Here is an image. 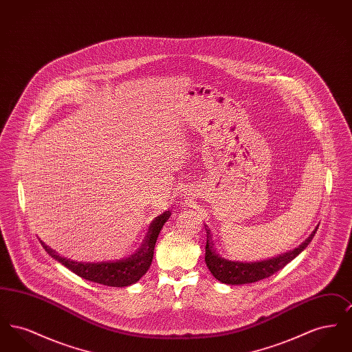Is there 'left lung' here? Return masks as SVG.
Wrapping results in <instances>:
<instances>
[{
	"mask_svg": "<svg viewBox=\"0 0 352 352\" xmlns=\"http://www.w3.org/2000/svg\"><path fill=\"white\" fill-rule=\"evenodd\" d=\"M318 228V227H317ZM317 228L314 232L310 234L301 245L293 251L281 253L277 257H272L263 261H254V263H239L231 261L220 257L212 243V237L210 234V230L207 231V243H206V264L212 273V276L223 284L243 285L257 283L260 280L268 278L276 272L281 270L286 264H289L292 260H294L301 253L309 243L313 240L314 234L317 232Z\"/></svg>",
	"mask_w": 352,
	"mask_h": 352,
	"instance_id": "8db88e82",
	"label": "left lung"
}]
</instances>
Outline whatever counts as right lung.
Segmentation results:
<instances>
[{
	"mask_svg": "<svg viewBox=\"0 0 352 352\" xmlns=\"http://www.w3.org/2000/svg\"><path fill=\"white\" fill-rule=\"evenodd\" d=\"M170 214L165 211L162 215L157 217L151 221L149 232L145 236L144 243L138 248V251L131 257L118 260V261H102V263H78L66 257H60L56 252L47 247L42 240L41 244L45 251L50 254L52 258L59 261L62 265L78 274L84 280L98 283V284L124 287L137 283L151 267L154 247L157 237L162 226L166 223Z\"/></svg>",
	"mask_w": 352,
	"mask_h": 352,
	"instance_id": "obj_1",
	"label": "right lung"
}]
</instances>
